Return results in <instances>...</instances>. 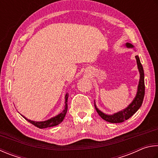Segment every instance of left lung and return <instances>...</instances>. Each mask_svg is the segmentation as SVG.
<instances>
[{"label":"left lung","mask_w":158,"mask_h":158,"mask_svg":"<svg viewBox=\"0 0 158 158\" xmlns=\"http://www.w3.org/2000/svg\"><path fill=\"white\" fill-rule=\"evenodd\" d=\"M126 46L128 47V48H133V46L130 43H126ZM135 58H136L137 67H138V69H139V72L140 74V78H139V85H138V87H137V94L135 96L133 101H132V103L130 104L126 108L117 113H114V114H112V115L106 114H105V113L100 111V110L97 108V107H96V104L94 103V107L96 112H98L99 116H100V117L105 121H108V122L112 123L123 122L124 121L128 120L129 118H131L132 116L139 109V107L142 106L143 97H144V94H145L144 73H143V66L140 62L139 56H138V55H136V56H135Z\"/></svg>","instance_id":"8db88e82"}]
</instances>
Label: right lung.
Wrapping results in <instances>:
<instances>
[{
    "mask_svg": "<svg viewBox=\"0 0 158 158\" xmlns=\"http://www.w3.org/2000/svg\"><path fill=\"white\" fill-rule=\"evenodd\" d=\"M68 96H69V94L66 93L65 95V106H64V110L63 111L60 113L59 114H57L55 117L51 118L50 119H48L46 121H31L30 119H27V118H26L24 116L22 115L24 118L30 122V123H32V125L35 126L36 127H37L39 128H48V127H52V126H57L58 124H60L61 122H62V121L64 120V118L65 117V115L66 114V112H67V109H68V106H67V100H68Z\"/></svg>",
    "mask_w": 158,
    "mask_h": 158,
    "instance_id": "add662e5",
    "label": "right lung"
}]
</instances>
